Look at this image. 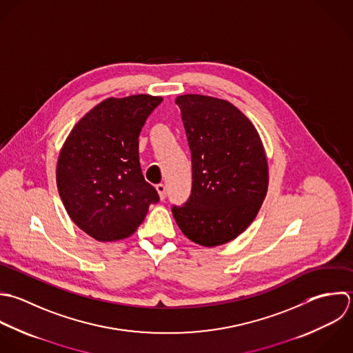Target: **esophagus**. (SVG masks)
Masks as SVG:
<instances>
[{"instance_id": "obj_1", "label": "esophagus", "mask_w": 353, "mask_h": 353, "mask_svg": "<svg viewBox=\"0 0 353 353\" xmlns=\"http://www.w3.org/2000/svg\"><path fill=\"white\" fill-rule=\"evenodd\" d=\"M155 188H157V191H158L159 198L163 199V198L166 196V187H165V184H158Z\"/></svg>"}]
</instances>
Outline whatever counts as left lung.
<instances>
[{
	"label": "left lung",
	"mask_w": 353,
	"mask_h": 353,
	"mask_svg": "<svg viewBox=\"0 0 353 353\" xmlns=\"http://www.w3.org/2000/svg\"><path fill=\"white\" fill-rule=\"evenodd\" d=\"M192 158V190L172 213L196 245L216 248L239 236L256 219L268 191L261 137L232 103L205 94L177 96Z\"/></svg>",
	"instance_id": "obj_1"
}]
</instances>
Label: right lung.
<instances>
[{
	"mask_svg": "<svg viewBox=\"0 0 353 353\" xmlns=\"http://www.w3.org/2000/svg\"><path fill=\"white\" fill-rule=\"evenodd\" d=\"M162 100L151 94L108 97L74 125L61 145L59 195L72 223L96 241L130 236L159 201L141 173L139 134Z\"/></svg>",
	"mask_w": 353,
	"mask_h": 353,
	"instance_id": "1",
	"label": "right lung"
}]
</instances>
